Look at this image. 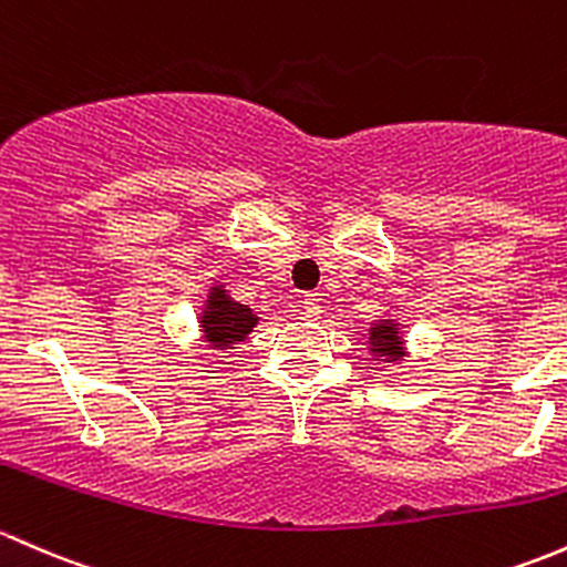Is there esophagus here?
Returning a JSON list of instances; mask_svg holds the SVG:
<instances>
[{
  "instance_id": "esophagus-1",
  "label": "esophagus",
  "mask_w": 567,
  "mask_h": 567,
  "mask_svg": "<svg viewBox=\"0 0 567 567\" xmlns=\"http://www.w3.org/2000/svg\"><path fill=\"white\" fill-rule=\"evenodd\" d=\"M302 311H306V317L317 319L319 313H322V306H319V297L317 295H306V297H302Z\"/></svg>"
}]
</instances>
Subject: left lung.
<instances>
[{
  "instance_id": "8db88e82",
  "label": "left lung",
  "mask_w": 567,
  "mask_h": 567,
  "mask_svg": "<svg viewBox=\"0 0 567 567\" xmlns=\"http://www.w3.org/2000/svg\"><path fill=\"white\" fill-rule=\"evenodd\" d=\"M369 349L373 358H382L384 363H399L406 358L404 352V338H401V327L393 319H382L371 327L369 332Z\"/></svg>"
}]
</instances>
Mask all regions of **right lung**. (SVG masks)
Wrapping results in <instances>:
<instances>
[{
  "instance_id": "add662e5",
  "label": "right lung",
  "mask_w": 567,
  "mask_h": 567,
  "mask_svg": "<svg viewBox=\"0 0 567 567\" xmlns=\"http://www.w3.org/2000/svg\"><path fill=\"white\" fill-rule=\"evenodd\" d=\"M198 322H202L204 341L209 343V349H235V343L245 341L250 330L259 324V317L248 306L231 300L224 286H209Z\"/></svg>"
}]
</instances>
